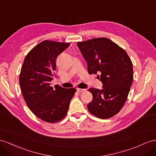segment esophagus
<instances>
[{
  "mask_svg": "<svg viewBox=\"0 0 156 156\" xmlns=\"http://www.w3.org/2000/svg\"><path fill=\"white\" fill-rule=\"evenodd\" d=\"M76 90H77L78 92H80V93L83 92V91H86V89H81V88H77Z\"/></svg>",
  "mask_w": 156,
  "mask_h": 156,
  "instance_id": "obj_1",
  "label": "esophagus"
}]
</instances>
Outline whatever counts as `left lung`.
<instances>
[{
    "label": "left lung",
    "mask_w": 156,
    "mask_h": 156,
    "mask_svg": "<svg viewBox=\"0 0 156 156\" xmlns=\"http://www.w3.org/2000/svg\"><path fill=\"white\" fill-rule=\"evenodd\" d=\"M78 47L87 64L89 74L97 76L103 90L89 89L93 99L87 105L90 112L108 119L118 114L127 100L133 80V64L123 48L106 38L78 42Z\"/></svg>",
    "instance_id": "obj_1"
}]
</instances>
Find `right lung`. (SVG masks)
Masks as SVG:
<instances>
[{
  "label": "right lung",
  "instance_id": "1",
  "mask_svg": "<svg viewBox=\"0 0 156 156\" xmlns=\"http://www.w3.org/2000/svg\"><path fill=\"white\" fill-rule=\"evenodd\" d=\"M69 43L44 41L34 47L24 59L20 84L27 105L44 122L55 123L67 113L76 89L51 86L57 57Z\"/></svg>",
  "mask_w": 156,
  "mask_h": 156
}]
</instances>
